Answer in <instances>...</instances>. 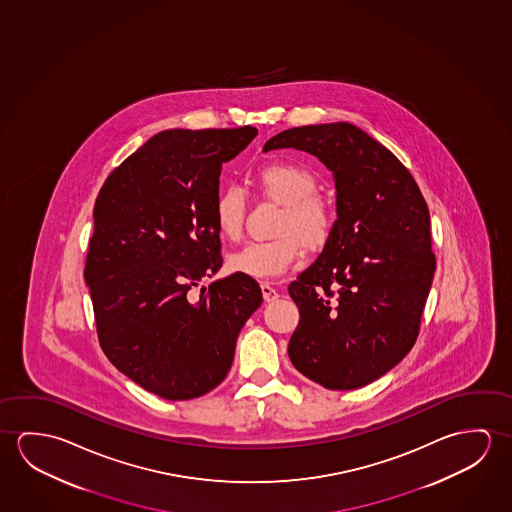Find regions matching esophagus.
<instances>
[{"instance_id":"obj_1","label":"esophagus","mask_w":512,"mask_h":512,"mask_svg":"<svg viewBox=\"0 0 512 512\" xmlns=\"http://www.w3.org/2000/svg\"><path fill=\"white\" fill-rule=\"evenodd\" d=\"M261 293H263L265 302H274L279 299V293L276 292V288H272L268 283H261Z\"/></svg>"}]
</instances>
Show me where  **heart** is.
<instances>
[{
  "label": "heart",
  "mask_w": 512,
  "mask_h": 512,
  "mask_svg": "<svg viewBox=\"0 0 512 512\" xmlns=\"http://www.w3.org/2000/svg\"><path fill=\"white\" fill-rule=\"evenodd\" d=\"M261 192L283 204L276 224L277 238L249 242L228 258L233 274L251 279H274L295 265L304 252L327 242L333 229L331 208L318 197L313 172L297 163H270L256 172ZM245 194L235 185L222 188L213 203V224L222 238L236 240L242 235Z\"/></svg>",
  "instance_id": "obj_1"
}]
</instances>
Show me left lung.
I'll return each instance as SVG.
<instances>
[{
    "label": "left lung",
    "mask_w": 512,
    "mask_h": 512,
    "mask_svg": "<svg viewBox=\"0 0 512 512\" xmlns=\"http://www.w3.org/2000/svg\"><path fill=\"white\" fill-rule=\"evenodd\" d=\"M286 147L333 172L338 217L317 261L288 286L301 313L288 356L327 390H356L418 338L436 270L429 208L397 156L350 122L281 131L263 151Z\"/></svg>",
    "instance_id": "8db88e82"
}]
</instances>
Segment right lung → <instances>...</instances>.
Listing matches in <instances>:
<instances>
[{"instance_id": "1", "label": "right lung", "mask_w": 512, "mask_h": 512, "mask_svg": "<svg viewBox=\"0 0 512 512\" xmlns=\"http://www.w3.org/2000/svg\"><path fill=\"white\" fill-rule=\"evenodd\" d=\"M258 130H167L128 156L99 190L85 263L101 349L149 393L190 400L226 379L236 338L263 302L251 277L217 279L213 224L222 163Z\"/></svg>"}]
</instances>
